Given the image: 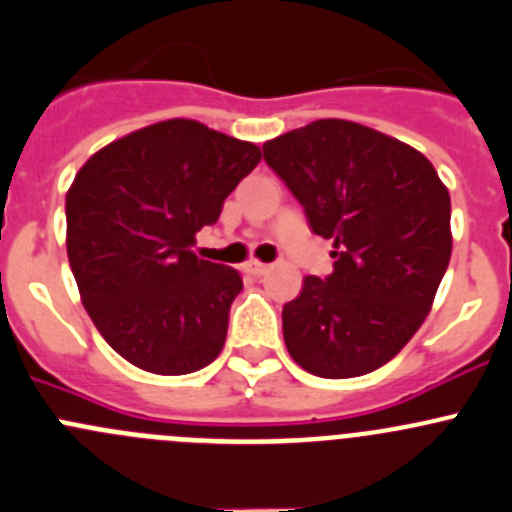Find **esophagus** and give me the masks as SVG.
<instances>
[{
	"mask_svg": "<svg viewBox=\"0 0 512 512\" xmlns=\"http://www.w3.org/2000/svg\"><path fill=\"white\" fill-rule=\"evenodd\" d=\"M267 267H270V265H265V262H260V260H247L245 262V272H250V275H255V277L265 275Z\"/></svg>",
	"mask_w": 512,
	"mask_h": 512,
	"instance_id": "esophagus-1",
	"label": "esophagus"
}]
</instances>
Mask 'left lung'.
<instances>
[{
	"label": "left lung",
	"instance_id": "obj_1",
	"mask_svg": "<svg viewBox=\"0 0 512 512\" xmlns=\"http://www.w3.org/2000/svg\"><path fill=\"white\" fill-rule=\"evenodd\" d=\"M262 152L335 247L330 275H307L282 307L287 352L317 377L367 375L433 307L453 250L448 187L418 150L347 119H317Z\"/></svg>",
	"mask_w": 512,
	"mask_h": 512
}]
</instances>
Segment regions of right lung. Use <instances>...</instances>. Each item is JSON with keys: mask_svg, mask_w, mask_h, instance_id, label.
Instances as JSON below:
<instances>
[{"mask_svg": "<svg viewBox=\"0 0 512 512\" xmlns=\"http://www.w3.org/2000/svg\"><path fill=\"white\" fill-rule=\"evenodd\" d=\"M260 147L195 119L114 140L67 192V257L82 305L114 352L155 375H187L220 355L240 272L192 252Z\"/></svg>", "mask_w": 512, "mask_h": 512, "instance_id": "add662e5", "label": "right lung"}]
</instances>
